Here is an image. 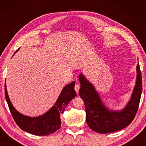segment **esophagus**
<instances>
[{
	"mask_svg": "<svg viewBox=\"0 0 146 146\" xmlns=\"http://www.w3.org/2000/svg\"><path fill=\"white\" fill-rule=\"evenodd\" d=\"M79 89H80V86L78 85V84H76L75 86V90L76 91V93H78V91H79Z\"/></svg>",
	"mask_w": 146,
	"mask_h": 146,
	"instance_id": "obj_1",
	"label": "esophagus"
}]
</instances>
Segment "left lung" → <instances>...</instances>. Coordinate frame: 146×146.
<instances>
[{
    "mask_svg": "<svg viewBox=\"0 0 146 146\" xmlns=\"http://www.w3.org/2000/svg\"><path fill=\"white\" fill-rule=\"evenodd\" d=\"M137 82L131 98L126 107L120 111H109L106 108L94 86L86 80L82 74H80V89L78 93L85 105L86 122L94 131L104 134L117 131L131 123L138 111L142 90L139 64H137Z\"/></svg>",
    "mask_w": 146,
    "mask_h": 146,
    "instance_id": "obj_1",
    "label": "left lung"
}]
</instances>
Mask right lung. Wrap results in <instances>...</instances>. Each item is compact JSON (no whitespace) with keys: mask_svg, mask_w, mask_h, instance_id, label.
Returning <instances> with one entry per match:
<instances>
[{"mask_svg":"<svg viewBox=\"0 0 146 146\" xmlns=\"http://www.w3.org/2000/svg\"><path fill=\"white\" fill-rule=\"evenodd\" d=\"M75 84V82L73 81L65 86L55 105L45 114L37 117H29L23 115L14 108L7 93L6 81L4 86L5 97L12 117L21 129L35 135H49L60 128V115L63 114L66 106L76 96V91L74 90Z\"/></svg>","mask_w":146,"mask_h":146,"instance_id":"obj_1","label":"right lung"}]
</instances>
